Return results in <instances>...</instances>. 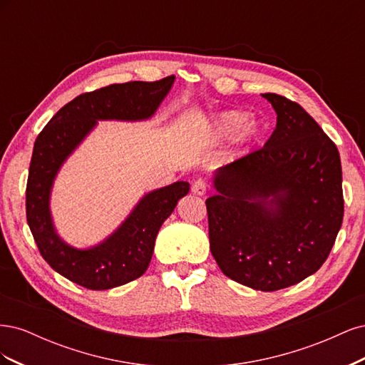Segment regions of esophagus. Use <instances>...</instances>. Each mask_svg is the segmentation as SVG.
Wrapping results in <instances>:
<instances>
[{
    "mask_svg": "<svg viewBox=\"0 0 365 365\" xmlns=\"http://www.w3.org/2000/svg\"><path fill=\"white\" fill-rule=\"evenodd\" d=\"M192 193L197 195V196H204L207 193V182L205 180L200 178V180H195L192 184Z\"/></svg>",
    "mask_w": 365,
    "mask_h": 365,
    "instance_id": "esophagus-1",
    "label": "esophagus"
}]
</instances>
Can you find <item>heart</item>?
Listing matches in <instances>:
<instances>
[{"instance_id":"obj_1","label":"heart","mask_w":365,"mask_h":365,"mask_svg":"<svg viewBox=\"0 0 365 365\" xmlns=\"http://www.w3.org/2000/svg\"><path fill=\"white\" fill-rule=\"evenodd\" d=\"M250 115L242 111H225L219 114L208 129V134L213 138H235L242 132L244 137H252L256 134V128L249 125Z\"/></svg>"}]
</instances>
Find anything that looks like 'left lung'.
Instances as JSON below:
<instances>
[{
  "mask_svg": "<svg viewBox=\"0 0 365 365\" xmlns=\"http://www.w3.org/2000/svg\"><path fill=\"white\" fill-rule=\"evenodd\" d=\"M277 114L269 140L215 175L205 201L210 251L227 277L279 291L317 272L344 216L339 152L304 109L262 94Z\"/></svg>",
  "mask_w": 365,
  "mask_h": 365,
  "instance_id": "1",
  "label": "left lung"
}]
</instances>
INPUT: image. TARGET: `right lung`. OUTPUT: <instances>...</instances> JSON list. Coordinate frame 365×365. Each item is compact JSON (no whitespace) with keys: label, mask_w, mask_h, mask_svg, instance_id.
<instances>
[{"label":"right lung","mask_w":365,"mask_h":365,"mask_svg":"<svg viewBox=\"0 0 365 365\" xmlns=\"http://www.w3.org/2000/svg\"><path fill=\"white\" fill-rule=\"evenodd\" d=\"M175 76L157 82L114 83L77 96L53 115L33 148L26 190L27 224L41 256L65 279L86 289L105 291L145 274L155 237L190 184L173 182L143 196L128 219L102 244L77 250L58 236L50 215V192L63 161L97 125V120H146L157 111Z\"/></svg>","instance_id":"add662e5"}]
</instances>
